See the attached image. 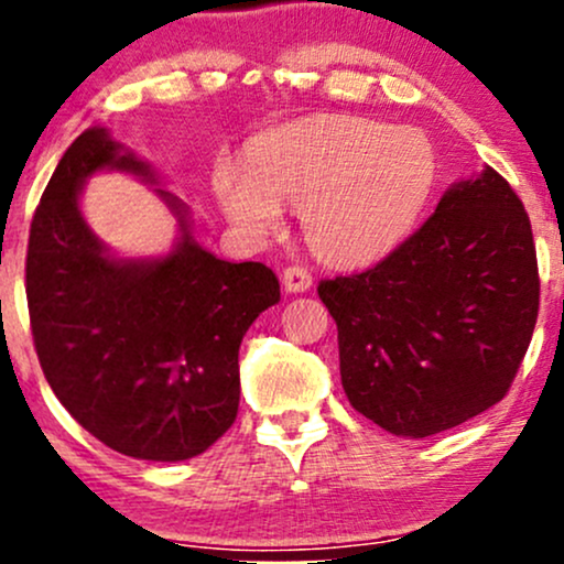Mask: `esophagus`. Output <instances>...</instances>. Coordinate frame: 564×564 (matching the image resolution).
<instances>
[{
  "instance_id": "1",
  "label": "esophagus",
  "mask_w": 564,
  "mask_h": 564,
  "mask_svg": "<svg viewBox=\"0 0 564 564\" xmlns=\"http://www.w3.org/2000/svg\"><path fill=\"white\" fill-rule=\"evenodd\" d=\"M310 286H313V275L304 268H300V264H291V268L283 270V289H286L289 294H302V291H307Z\"/></svg>"
}]
</instances>
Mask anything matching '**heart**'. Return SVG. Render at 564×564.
I'll list each match as a JSON object with an SVG mask.
<instances>
[{
    "mask_svg": "<svg viewBox=\"0 0 564 564\" xmlns=\"http://www.w3.org/2000/svg\"><path fill=\"white\" fill-rule=\"evenodd\" d=\"M435 185V151L422 132L358 116H323L257 142L249 164L219 159L215 193L249 236L283 225L300 206L321 260L360 268L387 257L422 217Z\"/></svg>",
    "mask_w": 564,
    "mask_h": 564,
    "instance_id": "obj_1",
    "label": "heart"
}]
</instances>
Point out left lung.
I'll use <instances>...</instances> for the list:
<instances>
[{"mask_svg":"<svg viewBox=\"0 0 564 564\" xmlns=\"http://www.w3.org/2000/svg\"><path fill=\"white\" fill-rule=\"evenodd\" d=\"M318 294L355 411L403 437L464 424L509 392L539 318L525 206L485 166L377 268L321 281Z\"/></svg>","mask_w":564,"mask_h":564,"instance_id":"obj_1","label":"left lung"}]
</instances>
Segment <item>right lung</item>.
I'll use <instances>...</instances> for the list:
<instances>
[{"instance_id": "obj_1", "label": "right lung", "mask_w": 564, "mask_h": 564, "mask_svg": "<svg viewBox=\"0 0 564 564\" xmlns=\"http://www.w3.org/2000/svg\"><path fill=\"white\" fill-rule=\"evenodd\" d=\"M102 170L156 183L151 164L106 129L63 153L31 219L25 296L44 377L70 416L108 448L145 462H185L236 422L238 347L281 300L262 262H225L191 236L185 204L159 191L180 241L159 260L108 254L79 209Z\"/></svg>"}]
</instances>
